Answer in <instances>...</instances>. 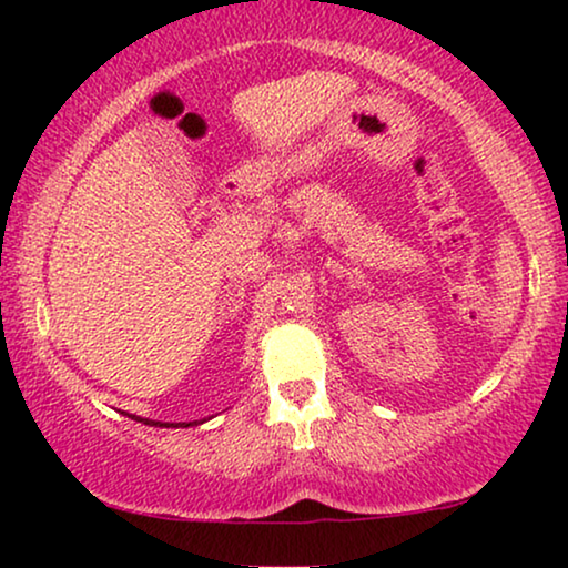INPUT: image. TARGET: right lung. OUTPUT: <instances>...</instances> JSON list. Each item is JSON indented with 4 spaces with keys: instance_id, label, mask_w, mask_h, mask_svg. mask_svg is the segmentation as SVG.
<instances>
[{
    "instance_id": "1",
    "label": "right lung",
    "mask_w": 568,
    "mask_h": 568,
    "mask_svg": "<svg viewBox=\"0 0 568 568\" xmlns=\"http://www.w3.org/2000/svg\"><path fill=\"white\" fill-rule=\"evenodd\" d=\"M123 416H129V418H134V422H142V424H146V426H165V429H170V426H191V424H196V422H189V424H165V422H152V418H142V416H131V414H123Z\"/></svg>"
}]
</instances>
